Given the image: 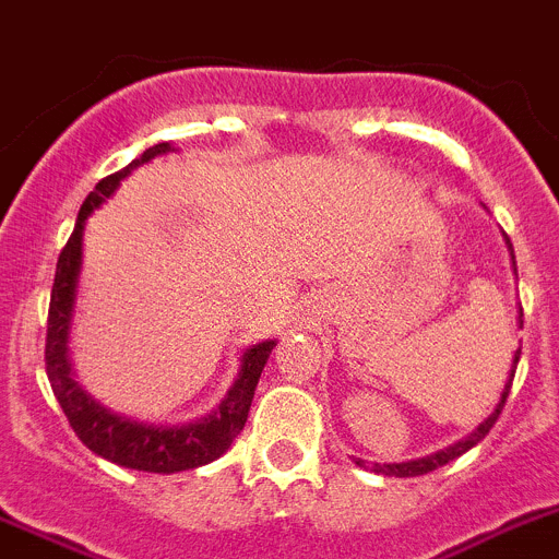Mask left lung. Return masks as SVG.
Wrapping results in <instances>:
<instances>
[{
  "instance_id": "obj_1",
  "label": "left lung",
  "mask_w": 559,
  "mask_h": 559,
  "mask_svg": "<svg viewBox=\"0 0 559 559\" xmlns=\"http://www.w3.org/2000/svg\"><path fill=\"white\" fill-rule=\"evenodd\" d=\"M504 242H508L510 262H513V267H515L513 245H510L508 234H504ZM521 317H524V314H521V309H519V328L524 325V320H521ZM519 358H521V347L513 353V364H510L508 380H504V389H502V394H499L497 408H493L491 414H488V419L479 421V425L474 427V430L468 432V436H463L461 441H455V444L444 447V450L432 452V455L416 457V461H405V463H367V461H361V457H353V461H356V466L369 468V472H374V474H385V477H419V474L436 472L438 466H447V463H450V461L461 457L463 452H468V450H472V447H477L479 441H483V438L488 436V432H491V427L497 425L499 414H502V408H504V400H508V394H510V385H513V374H515V364H519Z\"/></svg>"
}]
</instances>
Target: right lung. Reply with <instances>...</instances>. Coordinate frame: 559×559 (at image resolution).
Returning a JSON list of instances; mask_svg holds the SVG:
<instances>
[{
	"label": "right lung",
	"instance_id": "add662e5",
	"mask_svg": "<svg viewBox=\"0 0 559 559\" xmlns=\"http://www.w3.org/2000/svg\"><path fill=\"white\" fill-rule=\"evenodd\" d=\"M168 151H174L170 143L151 145L140 154V159L129 162L123 170L98 181L96 190L85 198L80 215H76L74 234H71L60 259H57L49 325H46V374H49L51 391H55L62 414L68 416V425L74 427L82 444L96 452V455H102L104 461L154 474H176L187 472V468L206 466L234 444V438L239 436V430L248 421L255 383L262 378L264 364H267L270 353L275 347V338L250 344L242 358H239V372L234 383L228 385L221 405L212 414L187 421V425H151V421H138L132 416L115 414V411L96 403L76 383L68 342H71V322H74L76 292H80L85 223L93 215V209L102 206L134 168L151 162L154 156L168 154Z\"/></svg>",
	"mask_w": 559,
	"mask_h": 559
}]
</instances>
